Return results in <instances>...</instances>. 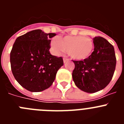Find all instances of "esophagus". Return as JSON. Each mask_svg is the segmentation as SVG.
I'll list each match as a JSON object with an SVG mask.
<instances>
[{
	"instance_id": "esophagus-1",
	"label": "esophagus",
	"mask_w": 124,
	"mask_h": 124,
	"mask_svg": "<svg viewBox=\"0 0 124 124\" xmlns=\"http://www.w3.org/2000/svg\"><path fill=\"white\" fill-rule=\"evenodd\" d=\"M69 61V59L68 58H66V57H64L63 58V61H64V63H65L66 62H67V61Z\"/></svg>"
}]
</instances>
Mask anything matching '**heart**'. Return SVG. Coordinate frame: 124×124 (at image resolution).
<instances>
[{"label": "heart", "mask_w": 124, "mask_h": 124, "mask_svg": "<svg viewBox=\"0 0 124 124\" xmlns=\"http://www.w3.org/2000/svg\"><path fill=\"white\" fill-rule=\"evenodd\" d=\"M53 52L60 54L68 52L74 60H82L88 58L94 50V42L91 38L83 36H66L63 38L56 37L51 42Z\"/></svg>", "instance_id": "b5f03b06"}]
</instances>
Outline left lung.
<instances>
[{
	"label": "left lung",
	"mask_w": 124,
	"mask_h": 124,
	"mask_svg": "<svg viewBox=\"0 0 124 124\" xmlns=\"http://www.w3.org/2000/svg\"><path fill=\"white\" fill-rule=\"evenodd\" d=\"M94 49L88 58L73 61L75 68L73 79L81 90L94 93L102 90L109 84L116 65L114 48L101 37L93 39Z\"/></svg>",
	"instance_id": "left-lung-1"
}]
</instances>
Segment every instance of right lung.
I'll return each mask as SVG.
<instances>
[{
	"label": "right lung",
	"mask_w": 124,
	"mask_h": 124,
	"mask_svg": "<svg viewBox=\"0 0 124 124\" xmlns=\"http://www.w3.org/2000/svg\"><path fill=\"white\" fill-rule=\"evenodd\" d=\"M55 33L35 30L16 39L10 52L11 70L23 87L40 92L50 87L58 70L63 65L62 57L50 54V38Z\"/></svg>",
	"instance_id": "add662e5"
}]
</instances>
